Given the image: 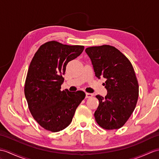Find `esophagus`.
<instances>
[{
	"mask_svg": "<svg viewBox=\"0 0 159 159\" xmlns=\"http://www.w3.org/2000/svg\"><path fill=\"white\" fill-rule=\"evenodd\" d=\"M93 97V94L89 93H86V98H91Z\"/></svg>",
	"mask_w": 159,
	"mask_h": 159,
	"instance_id": "esophagus-1",
	"label": "esophagus"
}]
</instances>
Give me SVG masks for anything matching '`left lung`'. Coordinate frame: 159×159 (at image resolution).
Returning <instances> with one entry per match:
<instances>
[{
  "mask_svg": "<svg viewBox=\"0 0 159 159\" xmlns=\"http://www.w3.org/2000/svg\"><path fill=\"white\" fill-rule=\"evenodd\" d=\"M91 59L95 76L106 79L104 98L98 95L97 123L108 130L122 127L129 119L137 104L139 85L130 61L114 47L104 45L85 49Z\"/></svg>",
  "mask_w": 159,
  "mask_h": 159,
  "instance_id": "left-lung-1",
  "label": "left lung"
}]
</instances>
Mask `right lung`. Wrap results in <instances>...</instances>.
I'll return each mask as SVG.
<instances>
[{"mask_svg":"<svg viewBox=\"0 0 159 159\" xmlns=\"http://www.w3.org/2000/svg\"><path fill=\"white\" fill-rule=\"evenodd\" d=\"M84 46L52 40L39 47L29 66L24 93L33 118L45 129L57 132L72 122L85 93L61 91L68 63L82 53Z\"/></svg>","mask_w":159,"mask_h":159,"instance_id":"obj_1","label":"right lung"}]
</instances>
